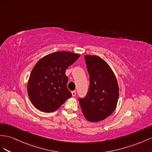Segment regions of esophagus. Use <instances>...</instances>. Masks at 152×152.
I'll list each match as a JSON object with an SVG mask.
<instances>
[{
    "mask_svg": "<svg viewBox=\"0 0 152 152\" xmlns=\"http://www.w3.org/2000/svg\"><path fill=\"white\" fill-rule=\"evenodd\" d=\"M76 92L75 91H74L72 92V96H76Z\"/></svg>",
    "mask_w": 152,
    "mask_h": 152,
    "instance_id": "1",
    "label": "esophagus"
}]
</instances>
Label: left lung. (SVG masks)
Returning <instances> with one entry per match:
<instances>
[{"label": "left lung", "mask_w": 152, "mask_h": 152, "mask_svg": "<svg viewBox=\"0 0 152 152\" xmlns=\"http://www.w3.org/2000/svg\"><path fill=\"white\" fill-rule=\"evenodd\" d=\"M90 77L86 96L79 98L83 114L91 122H98L110 115L119 98V86L114 73L107 62L96 55H85Z\"/></svg>", "instance_id": "8db88e82"}]
</instances>
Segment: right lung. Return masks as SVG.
<instances>
[{
    "mask_svg": "<svg viewBox=\"0 0 152 152\" xmlns=\"http://www.w3.org/2000/svg\"><path fill=\"white\" fill-rule=\"evenodd\" d=\"M79 57L80 54L72 52L58 51L43 57L34 65L27 89L31 102L37 109L53 112L71 98L65 71Z\"/></svg>",
    "mask_w": 152,
    "mask_h": 152,
    "instance_id": "right-lung-1",
    "label": "right lung"
}]
</instances>
